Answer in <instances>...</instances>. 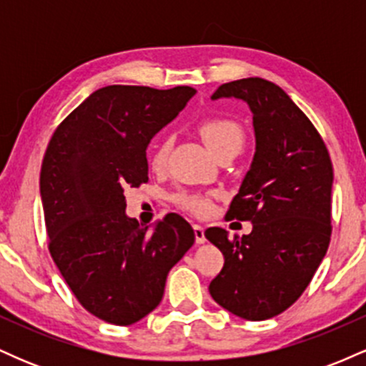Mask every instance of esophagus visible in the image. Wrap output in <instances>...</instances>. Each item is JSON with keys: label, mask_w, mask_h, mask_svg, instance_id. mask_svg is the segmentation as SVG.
I'll list each match as a JSON object with an SVG mask.
<instances>
[{"label": "esophagus", "mask_w": 366, "mask_h": 366, "mask_svg": "<svg viewBox=\"0 0 366 366\" xmlns=\"http://www.w3.org/2000/svg\"><path fill=\"white\" fill-rule=\"evenodd\" d=\"M194 237L197 244H203V242L207 241V237H204V229L201 225H194Z\"/></svg>", "instance_id": "1"}]
</instances>
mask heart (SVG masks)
Masks as SVG:
<instances>
[{"instance_id":"obj_1","label":"heart","mask_w":366,"mask_h":366,"mask_svg":"<svg viewBox=\"0 0 366 366\" xmlns=\"http://www.w3.org/2000/svg\"><path fill=\"white\" fill-rule=\"evenodd\" d=\"M201 137L207 142V146L217 157L227 153V151H239L244 144V129L242 125L229 117H208L203 119L197 125ZM172 141L170 137H163L154 144L153 151L149 154V167L154 172L165 169L167 159L170 154ZM174 201L186 212H191L192 215L204 217L212 212V197L208 194L192 191H180L174 196Z\"/></svg>"}]
</instances>
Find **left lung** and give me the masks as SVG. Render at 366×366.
<instances>
[{"instance_id": "1", "label": "left lung", "mask_w": 366, "mask_h": 366, "mask_svg": "<svg viewBox=\"0 0 366 366\" xmlns=\"http://www.w3.org/2000/svg\"><path fill=\"white\" fill-rule=\"evenodd\" d=\"M244 99L253 112L256 153L227 218L251 222L247 236L220 227L204 236L224 254L209 294L246 320L285 312L312 282L332 234L330 154L312 120L279 86L259 77L222 84L212 98Z\"/></svg>"}]
</instances>
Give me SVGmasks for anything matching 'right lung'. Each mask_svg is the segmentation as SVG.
Listing matches in <instances>:
<instances>
[{
    "label": "right lung",
    "mask_w": 366,
    "mask_h": 366,
    "mask_svg": "<svg viewBox=\"0 0 366 366\" xmlns=\"http://www.w3.org/2000/svg\"><path fill=\"white\" fill-rule=\"evenodd\" d=\"M187 86H107L66 115L41 167L48 249L77 301L130 325L153 312L194 230L169 213L153 230L125 215V191L148 182L151 137L186 107Z\"/></svg>",
    "instance_id": "right-lung-1"
}]
</instances>
